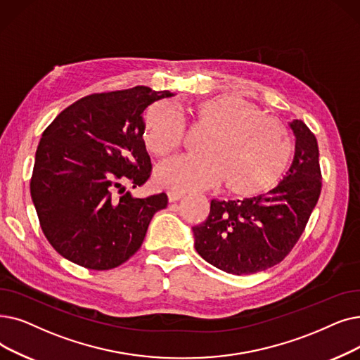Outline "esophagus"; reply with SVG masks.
<instances>
[{"label": "esophagus", "mask_w": 360, "mask_h": 360, "mask_svg": "<svg viewBox=\"0 0 360 360\" xmlns=\"http://www.w3.org/2000/svg\"><path fill=\"white\" fill-rule=\"evenodd\" d=\"M182 197H184V193H179V191H167V200H169L170 202L178 201V200L182 198Z\"/></svg>", "instance_id": "1"}]
</instances>
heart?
<instances>
[{"label":"heart","mask_w":360,"mask_h":360,"mask_svg":"<svg viewBox=\"0 0 360 360\" xmlns=\"http://www.w3.org/2000/svg\"><path fill=\"white\" fill-rule=\"evenodd\" d=\"M195 124L209 131L200 155H179L155 170V182L170 191H201L225 181L238 197L266 194L281 182L292 159V143L283 122L241 97L214 96L195 105ZM186 122L170 101L148 112L144 144L154 155L170 154L184 143Z\"/></svg>","instance_id":"b5f03b06"}]
</instances>
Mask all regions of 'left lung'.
Returning a JSON list of instances; mask_svg holds the SVG:
<instances>
[{
  "label": "left lung",
  "instance_id": "1",
  "mask_svg": "<svg viewBox=\"0 0 360 360\" xmlns=\"http://www.w3.org/2000/svg\"><path fill=\"white\" fill-rule=\"evenodd\" d=\"M294 160L283 182L244 200H212L210 213L193 226L197 253L217 269L250 275L283 262L306 229L322 190L319 148L306 123H290Z\"/></svg>",
  "mask_w": 360,
  "mask_h": 360
}]
</instances>
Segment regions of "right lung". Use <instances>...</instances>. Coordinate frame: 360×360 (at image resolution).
Wrapping results in <instances>:
<instances>
[{
    "mask_svg": "<svg viewBox=\"0 0 360 360\" xmlns=\"http://www.w3.org/2000/svg\"><path fill=\"white\" fill-rule=\"evenodd\" d=\"M169 91L148 86L91 94L65 108L42 134L30 195L45 238L58 255L92 271L120 266L141 247L165 193L134 198L151 160L143 113Z\"/></svg>",
    "mask_w": 360,
    "mask_h": 360,
    "instance_id": "right-lung-1",
    "label": "right lung"
}]
</instances>
